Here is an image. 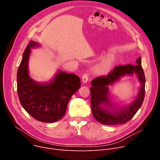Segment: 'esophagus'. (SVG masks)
I'll return each mask as SVG.
<instances>
[{"instance_id": "obj_1", "label": "esophagus", "mask_w": 160, "mask_h": 160, "mask_svg": "<svg viewBox=\"0 0 160 160\" xmlns=\"http://www.w3.org/2000/svg\"><path fill=\"white\" fill-rule=\"evenodd\" d=\"M88 78H89V75L88 73H85L83 77H82V82L83 83H86L87 82L88 80Z\"/></svg>"}]
</instances>
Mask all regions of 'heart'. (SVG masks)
<instances>
[{
    "label": "heart",
    "instance_id": "b5f03b06",
    "mask_svg": "<svg viewBox=\"0 0 160 160\" xmlns=\"http://www.w3.org/2000/svg\"><path fill=\"white\" fill-rule=\"evenodd\" d=\"M115 62V58L112 56L105 57L96 65V70L101 73H106L111 70Z\"/></svg>",
    "mask_w": 160,
    "mask_h": 160
}]
</instances>
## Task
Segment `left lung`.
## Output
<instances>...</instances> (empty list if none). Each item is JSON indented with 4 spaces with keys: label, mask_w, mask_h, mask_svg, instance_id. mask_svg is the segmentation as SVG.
<instances>
[{
    "label": "left lung",
    "mask_w": 160,
    "mask_h": 160,
    "mask_svg": "<svg viewBox=\"0 0 160 160\" xmlns=\"http://www.w3.org/2000/svg\"><path fill=\"white\" fill-rule=\"evenodd\" d=\"M135 73L142 83L140 93L137 99L128 107L118 110L109 111L101 107L105 104L111 107L108 97V87L117 81L120 77L125 74ZM146 78L143 68L141 66V58L136 61V64L118 65L108 73L107 75L99 76L91 82L92 87L90 88L91 95V109L94 118L103 125H114L124 124L130 120L142 104L145 96Z\"/></svg>",
    "instance_id": "obj_1"
}]
</instances>
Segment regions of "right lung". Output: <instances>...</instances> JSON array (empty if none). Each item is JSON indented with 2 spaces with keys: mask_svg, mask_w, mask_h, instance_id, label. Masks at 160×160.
Masks as SVG:
<instances>
[{
  "mask_svg": "<svg viewBox=\"0 0 160 160\" xmlns=\"http://www.w3.org/2000/svg\"><path fill=\"white\" fill-rule=\"evenodd\" d=\"M38 43L30 41L17 72V91L21 104L33 118L45 123L61 119L71 97L80 88V78L76 75L59 72L49 83H38L28 75V62L30 48Z\"/></svg>",
  "mask_w": 160,
  "mask_h": 160,
  "instance_id": "obj_1",
  "label": "right lung"
}]
</instances>
